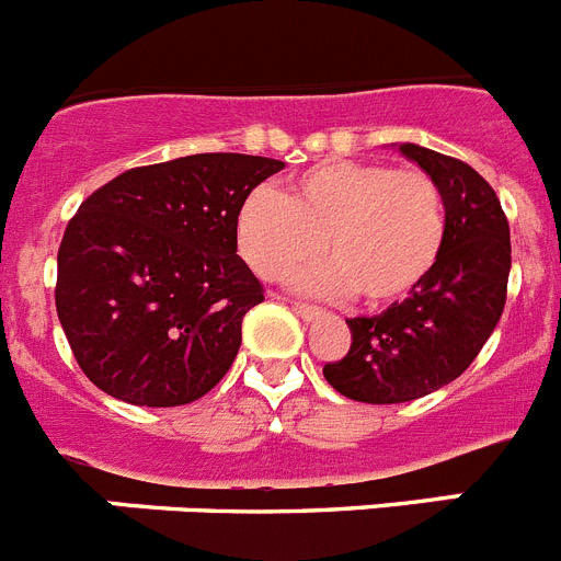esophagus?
<instances>
[{
  "label": "esophagus",
  "instance_id": "1",
  "mask_svg": "<svg viewBox=\"0 0 561 561\" xmlns=\"http://www.w3.org/2000/svg\"><path fill=\"white\" fill-rule=\"evenodd\" d=\"M295 314L304 317V320H320V317H325V311L320 309V306H311V304H300V300H295Z\"/></svg>",
  "mask_w": 561,
  "mask_h": 561
}]
</instances>
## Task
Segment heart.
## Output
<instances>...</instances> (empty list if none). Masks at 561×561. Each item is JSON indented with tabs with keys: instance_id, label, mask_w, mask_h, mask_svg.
<instances>
[{
	"instance_id": "b5f03b06",
	"label": "heart",
	"mask_w": 561,
	"mask_h": 561,
	"mask_svg": "<svg viewBox=\"0 0 561 561\" xmlns=\"http://www.w3.org/2000/svg\"><path fill=\"white\" fill-rule=\"evenodd\" d=\"M236 238L252 272L266 280L314 264L323 244L329 266L306 284L390 306L433 275L447 241V207L424 168L329 160L306 168L280 199L250 193L236 213Z\"/></svg>"
}]
</instances>
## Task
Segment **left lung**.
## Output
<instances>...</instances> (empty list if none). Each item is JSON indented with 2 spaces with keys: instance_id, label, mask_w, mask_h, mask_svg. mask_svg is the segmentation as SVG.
Here are the masks:
<instances>
[{
  "instance_id": "left-lung-1",
  "label": "left lung",
  "mask_w": 561,
  "mask_h": 561,
  "mask_svg": "<svg viewBox=\"0 0 561 561\" xmlns=\"http://www.w3.org/2000/svg\"><path fill=\"white\" fill-rule=\"evenodd\" d=\"M401 153L438 182L447 241L413 295L376 317L348 320V354L325 362L331 388L368 404L413 401L458 379L503 314L512 270V232L494 187L433 148L404 142Z\"/></svg>"
}]
</instances>
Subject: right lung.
Instances as JSON below:
<instances>
[{
	"instance_id": "right-lung-1",
	"label": "right lung",
	"mask_w": 561,
	"mask_h": 561,
	"mask_svg": "<svg viewBox=\"0 0 561 561\" xmlns=\"http://www.w3.org/2000/svg\"><path fill=\"white\" fill-rule=\"evenodd\" d=\"M280 160L193 153L98 187L58 247L56 309L92 385L140 408L210 393L264 286L236 255V213Z\"/></svg>"
}]
</instances>
